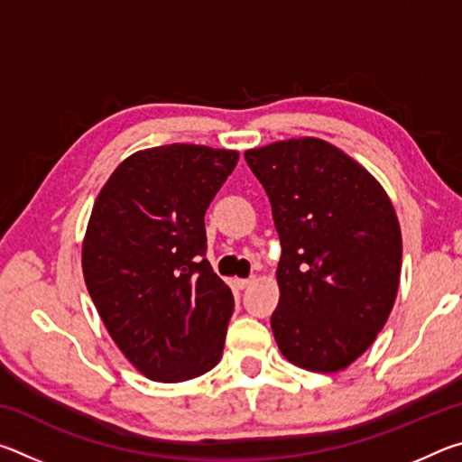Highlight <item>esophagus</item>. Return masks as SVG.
I'll use <instances>...</instances> for the list:
<instances>
[{
  "instance_id": "obj_1",
  "label": "esophagus",
  "mask_w": 462,
  "mask_h": 462,
  "mask_svg": "<svg viewBox=\"0 0 462 462\" xmlns=\"http://www.w3.org/2000/svg\"><path fill=\"white\" fill-rule=\"evenodd\" d=\"M232 283L236 289H246L250 283H253V279H234Z\"/></svg>"
}]
</instances>
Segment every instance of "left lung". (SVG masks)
I'll use <instances>...</instances> for the list:
<instances>
[{
    "mask_svg": "<svg viewBox=\"0 0 462 462\" xmlns=\"http://www.w3.org/2000/svg\"><path fill=\"white\" fill-rule=\"evenodd\" d=\"M281 240L271 328L287 361L334 373L383 330L402 273V230L369 171L318 138L245 152Z\"/></svg>",
    "mask_w": 462,
    "mask_h": 462,
    "instance_id": "8db88e82",
    "label": "left lung"
}]
</instances>
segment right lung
<instances>
[{
	"label": "right lung",
	"instance_id": "add662e5",
	"mask_svg": "<svg viewBox=\"0 0 462 462\" xmlns=\"http://www.w3.org/2000/svg\"><path fill=\"white\" fill-rule=\"evenodd\" d=\"M236 151L167 144L128 156L93 203L83 277L124 356L161 383L212 371L234 311L206 259L203 216Z\"/></svg>",
	"mask_w": 462,
	"mask_h": 462
}]
</instances>
